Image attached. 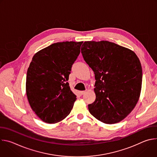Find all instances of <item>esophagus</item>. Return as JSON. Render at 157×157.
Returning <instances> with one entry per match:
<instances>
[{"instance_id":"1","label":"esophagus","mask_w":157,"mask_h":157,"mask_svg":"<svg viewBox=\"0 0 157 157\" xmlns=\"http://www.w3.org/2000/svg\"><path fill=\"white\" fill-rule=\"evenodd\" d=\"M86 93V92L85 91H79V94H80V95H83V94H84Z\"/></svg>"}]
</instances>
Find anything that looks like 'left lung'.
Instances as JSON below:
<instances>
[{
	"mask_svg": "<svg viewBox=\"0 0 157 157\" xmlns=\"http://www.w3.org/2000/svg\"><path fill=\"white\" fill-rule=\"evenodd\" d=\"M84 60L95 75L96 99L89 113L107 124L125 118L136 105L141 92L142 69L132 50L108 41H85Z\"/></svg>",
	"mask_w": 157,
	"mask_h": 157,
	"instance_id": "obj_1",
	"label": "left lung"
}]
</instances>
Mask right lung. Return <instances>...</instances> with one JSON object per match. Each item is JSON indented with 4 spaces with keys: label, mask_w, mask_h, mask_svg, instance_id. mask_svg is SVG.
Here are the masks:
<instances>
[{
    "label": "right lung",
    "mask_w": 157,
    "mask_h": 157,
    "mask_svg": "<svg viewBox=\"0 0 157 157\" xmlns=\"http://www.w3.org/2000/svg\"><path fill=\"white\" fill-rule=\"evenodd\" d=\"M82 43H55L32 58L27 73L26 93L31 108L44 122H58L71 113L76 96L67 81Z\"/></svg>",
    "instance_id": "1"
}]
</instances>
